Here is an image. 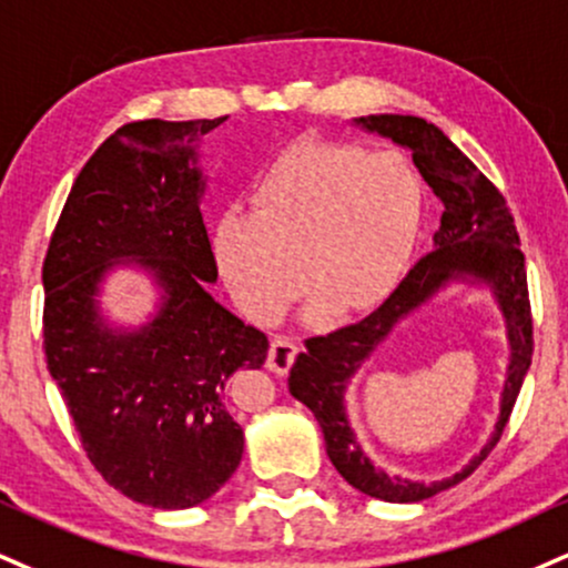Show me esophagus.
<instances>
[{
	"mask_svg": "<svg viewBox=\"0 0 568 568\" xmlns=\"http://www.w3.org/2000/svg\"><path fill=\"white\" fill-rule=\"evenodd\" d=\"M296 354H298L296 341L288 338V336H275V338H272V344H270V354H266V367H270L272 373L285 375L291 371Z\"/></svg>",
	"mask_w": 568,
	"mask_h": 568,
	"instance_id": "esophagus-1",
	"label": "esophagus"
}]
</instances>
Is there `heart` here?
Segmentation results:
<instances>
[{
  "label": "heart",
  "instance_id": "heart-1",
  "mask_svg": "<svg viewBox=\"0 0 568 568\" xmlns=\"http://www.w3.org/2000/svg\"><path fill=\"white\" fill-rule=\"evenodd\" d=\"M423 214L413 166L392 150L298 142L251 190V216L219 219L211 248L237 306L272 323L312 280L310 310L359 312L407 272Z\"/></svg>",
  "mask_w": 568,
  "mask_h": 568
}]
</instances>
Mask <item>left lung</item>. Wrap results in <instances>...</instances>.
I'll use <instances>...</instances> for the list:
<instances>
[{"label": "left lung", "mask_w": 568, "mask_h": 568, "mask_svg": "<svg viewBox=\"0 0 568 568\" xmlns=\"http://www.w3.org/2000/svg\"><path fill=\"white\" fill-rule=\"evenodd\" d=\"M367 132L396 142L413 153L423 180L444 203L439 230L434 232V251L420 258L396 291L359 323L341 327L327 336L306 338V352L293 362L288 388L317 418L325 436V449L336 470L365 495L386 503H420L426 497L455 487L487 460L500 442L505 423L514 413L524 375L531 365L535 338H531V306L526 288L521 241L508 203L500 190L484 176L468 155L442 132L418 115L381 113L354 119ZM453 278L484 282L493 291L506 320L511 344L509 378L506 379L501 418L496 434L469 466L442 483H409L381 471L358 447L345 415L343 394L353 373L364 364L374 346L390 327L413 308L425 303L434 292Z\"/></svg>", "instance_id": "8db88e82"}]
</instances>
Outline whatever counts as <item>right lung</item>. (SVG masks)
I'll return each mask as SVG.
<instances>
[{
  "label": "right lung",
  "mask_w": 568,
  "mask_h": 568,
  "mask_svg": "<svg viewBox=\"0 0 568 568\" xmlns=\"http://www.w3.org/2000/svg\"><path fill=\"white\" fill-rule=\"evenodd\" d=\"M222 119L134 121L81 169L47 248L44 354L81 447L129 500L193 508L235 474L243 428L224 407L241 367L270 341L214 302L195 142ZM136 263L162 304L142 328H113L97 293L106 270Z\"/></svg>",
  "instance_id": "add662e5"
}]
</instances>
